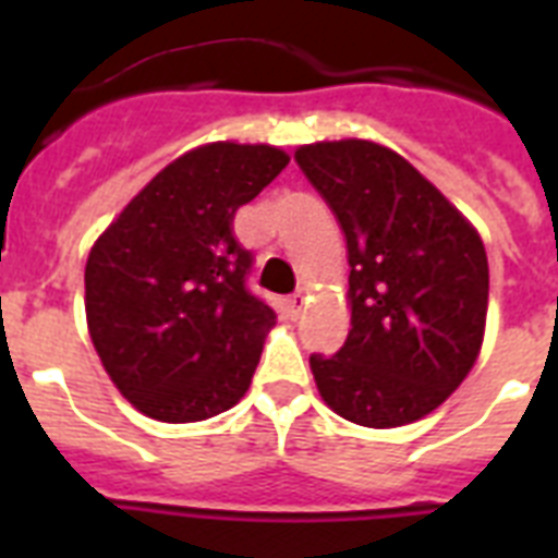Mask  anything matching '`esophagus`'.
Segmentation results:
<instances>
[{
    "label": "esophagus",
    "mask_w": 558,
    "mask_h": 558,
    "mask_svg": "<svg viewBox=\"0 0 558 558\" xmlns=\"http://www.w3.org/2000/svg\"><path fill=\"white\" fill-rule=\"evenodd\" d=\"M306 306V298L298 292V295H289L287 301H283V310H287L289 318H301V313H304Z\"/></svg>",
    "instance_id": "esophagus-1"
}]
</instances>
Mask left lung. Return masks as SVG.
Here are the masks:
<instances>
[{
    "instance_id": "obj_1",
    "label": "left lung",
    "mask_w": 558,
    "mask_h": 558,
    "mask_svg": "<svg viewBox=\"0 0 558 558\" xmlns=\"http://www.w3.org/2000/svg\"><path fill=\"white\" fill-rule=\"evenodd\" d=\"M295 161L348 240L350 332L336 356H310L318 393L356 425L414 423L446 402L481 353L484 243L420 170L381 144H304Z\"/></svg>"
}]
</instances>
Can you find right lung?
<instances>
[{"label":"right lung","instance_id":"1","mask_svg":"<svg viewBox=\"0 0 558 558\" xmlns=\"http://www.w3.org/2000/svg\"><path fill=\"white\" fill-rule=\"evenodd\" d=\"M289 156L217 142L150 179L86 260V322L116 388L161 423H199L252 385L275 310L248 292L234 214Z\"/></svg>","mask_w":558,"mask_h":558}]
</instances>
